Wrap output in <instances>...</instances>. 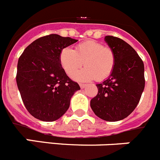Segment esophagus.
Listing matches in <instances>:
<instances>
[{
	"label": "esophagus",
	"instance_id": "1",
	"mask_svg": "<svg viewBox=\"0 0 160 160\" xmlns=\"http://www.w3.org/2000/svg\"><path fill=\"white\" fill-rule=\"evenodd\" d=\"M80 87L81 88H84L86 87V84H83V83H80Z\"/></svg>",
	"mask_w": 160,
	"mask_h": 160
}]
</instances>
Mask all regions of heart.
Wrapping results in <instances>:
<instances>
[{
  "instance_id": "obj_1",
  "label": "heart",
  "mask_w": 160,
  "mask_h": 160,
  "mask_svg": "<svg viewBox=\"0 0 160 160\" xmlns=\"http://www.w3.org/2000/svg\"><path fill=\"white\" fill-rule=\"evenodd\" d=\"M86 68L73 72L82 65ZM60 63L68 75L79 81L96 79L103 81L108 78L114 70L116 55L112 48L98 41H86L76 46L75 49L64 48L60 53Z\"/></svg>"
}]
</instances>
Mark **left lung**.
<instances>
[{"mask_svg":"<svg viewBox=\"0 0 160 160\" xmlns=\"http://www.w3.org/2000/svg\"><path fill=\"white\" fill-rule=\"evenodd\" d=\"M116 55V64L110 77L96 84L98 93L91 100L95 114L106 121L128 117L139 103L145 86L144 65L136 50L122 39L104 37Z\"/></svg>","mask_w":160,"mask_h":160,"instance_id":"1","label":"left lung"}]
</instances>
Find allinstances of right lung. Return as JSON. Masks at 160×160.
Returning a JSON list of instances; mask_svg holds the SVG:
<instances>
[{
    "mask_svg": "<svg viewBox=\"0 0 160 160\" xmlns=\"http://www.w3.org/2000/svg\"><path fill=\"white\" fill-rule=\"evenodd\" d=\"M77 42L57 34L42 37L24 50L17 64V83L24 106L33 117L55 121L67 112L80 88L60 63L63 48Z\"/></svg>",
    "mask_w": 160,
    "mask_h": 160,
    "instance_id": "right-lung-1",
    "label": "right lung"
}]
</instances>
